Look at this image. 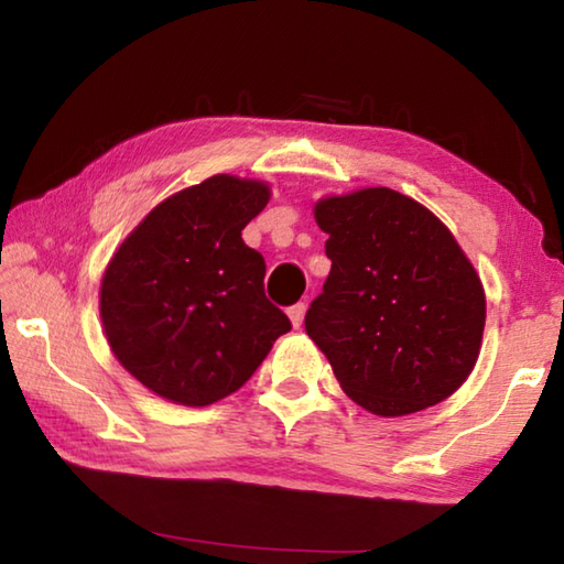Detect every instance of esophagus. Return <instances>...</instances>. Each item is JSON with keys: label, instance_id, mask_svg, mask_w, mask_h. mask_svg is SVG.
<instances>
[{"label": "esophagus", "instance_id": "obj_1", "mask_svg": "<svg viewBox=\"0 0 564 564\" xmlns=\"http://www.w3.org/2000/svg\"><path fill=\"white\" fill-rule=\"evenodd\" d=\"M303 316H305V303L291 305V308H289V318H291V323H293V328H301Z\"/></svg>", "mask_w": 564, "mask_h": 564}]
</instances>
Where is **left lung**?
Here are the masks:
<instances>
[{"instance_id": "left-lung-1", "label": "left lung", "mask_w": 564, "mask_h": 564, "mask_svg": "<svg viewBox=\"0 0 564 564\" xmlns=\"http://www.w3.org/2000/svg\"><path fill=\"white\" fill-rule=\"evenodd\" d=\"M330 273L305 313L340 388L395 417L441 403L470 376L485 293L453 234L393 188L323 198Z\"/></svg>"}]
</instances>
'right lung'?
Returning <instances> with one entry per match:
<instances>
[{
	"label": "right lung",
	"mask_w": 564,
	"mask_h": 564,
	"mask_svg": "<svg viewBox=\"0 0 564 564\" xmlns=\"http://www.w3.org/2000/svg\"><path fill=\"white\" fill-rule=\"evenodd\" d=\"M269 186L218 174L159 204L113 253L101 321L113 356L156 395L212 405L256 373L291 321L265 299L241 231Z\"/></svg>",
	"instance_id": "right-lung-1"
}]
</instances>
